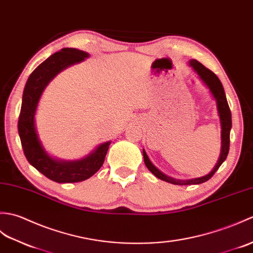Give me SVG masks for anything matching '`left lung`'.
<instances>
[{
  "mask_svg": "<svg viewBox=\"0 0 253 253\" xmlns=\"http://www.w3.org/2000/svg\"><path fill=\"white\" fill-rule=\"evenodd\" d=\"M189 65L193 67V69L196 72H197V75L200 77V79L206 83V85L210 88L212 95L214 96L216 100L217 111H218V115H220L221 126H222V148H221L220 159H218L214 169H213L206 176L188 179V181H178V179H174L165 175L164 173H161L153 164H151L147 154L145 153V150H143L144 162L146 167H147V169L153 173L156 177H158L162 179V181L171 183L174 185H193V184H201V183L207 182L208 179H210L213 176V174L217 171V169L221 167L223 162L225 161L229 151V133H231V127H232V114H231V109H229V106L227 103L225 92H224L222 83L214 72H212L210 69L206 68V67L203 64H200L199 61L193 59L189 61Z\"/></svg>",
  "mask_w": 253,
  "mask_h": 253,
  "instance_id": "1",
  "label": "left lung"
}]
</instances>
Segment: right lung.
Returning <instances> with one entry per match:
<instances>
[{"instance_id":"obj_1","label":"right lung","mask_w":253,"mask_h":253,"mask_svg":"<svg viewBox=\"0 0 253 253\" xmlns=\"http://www.w3.org/2000/svg\"><path fill=\"white\" fill-rule=\"evenodd\" d=\"M86 57H88L87 53L76 48L67 47L54 53L32 71L22 94L18 133L24 154L29 164L39 172L57 183L81 182L91 177L103 166L110 145V142L100 145L94 153L82 160L60 162L52 159L44 151L36 132L35 114L43 89L59 71Z\"/></svg>"}]
</instances>
